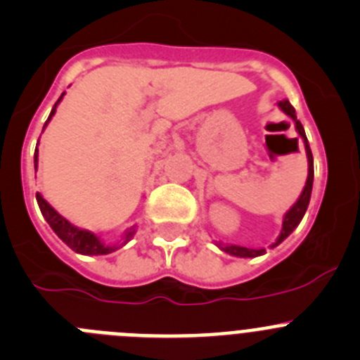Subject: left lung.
<instances>
[{"label": "left lung", "mask_w": 360, "mask_h": 360, "mask_svg": "<svg viewBox=\"0 0 360 360\" xmlns=\"http://www.w3.org/2000/svg\"><path fill=\"white\" fill-rule=\"evenodd\" d=\"M278 108L282 110V112L286 113L288 117H291L295 122V127H297L298 134L302 136V140H304V146H305V153H307V163H309V172H307V181H305V186H304V191L300 193V197H298L297 202L291 206V210L288 211L286 214H284V220H282V231L281 234H278L277 241H275L271 247H277L278 243H282V241L286 240L288 236H290L291 233H293L295 229H297V226L302 221V218H304L305 211H307V206H309V200H311V191H312V179H314V163H312V153H311V147H309V142H307V136H305V131H304V126L300 124V120L297 119V113H295V108L291 106V103L288 99L284 101H278ZM218 247L221 248L224 252H227V254H231V256H236V257H257L261 256V254H264V248H259V250H256V248H247V247H240V245H218Z\"/></svg>", "instance_id": "left-lung-1"}]
</instances>
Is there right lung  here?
I'll use <instances>...</instances> for the list:
<instances>
[{
	"mask_svg": "<svg viewBox=\"0 0 360 360\" xmlns=\"http://www.w3.org/2000/svg\"><path fill=\"white\" fill-rule=\"evenodd\" d=\"M63 96H65V92H63L62 96H60V99L55 103L51 113H49V119L46 120L44 127L48 126V122L51 120V117L55 115L56 106H58V103L62 101ZM37 156H39V154H37V149H35V170H37V161H39L37 160ZM37 202H39L40 211H42L44 218H46V221L49 224V227H51V229L56 233V236H58L60 240L67 245V247L72 248L74 252H78V254H85V256H104V254H110V252H113L119 248V247H108V245H104L103 241H101L96 234L90 233V231L74 227L69 220H65V218L62 217V214L56 213V211L49 206V202H46V199L40 195L39 191H37ZM133 234H134V227L127 229L126 234H124V243H127V241L133 238Z\"/></svg>",
	"mask_w": 360,
	"mask_h": 360,
	"instance_id": "add662e5",
	"label": "right lung"
}]
</instances>
